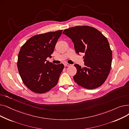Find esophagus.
<instances>
[{
	"mask_svg": "<svg viewBox=\"0 0 129 129\" xmlns=\"http://www.w3.org/2000/svg\"><path fill=\"white\" fill-rule=\"evenodd\" d=\"M64 66H65V67H66V66H71V64H68V63H65V64H64Z\"/></svg>",
	"mask_w": 129,
	"mask_h": 129,
	"instance_id": "34e87169",
	"label": "esophagus"
}]
</instances>
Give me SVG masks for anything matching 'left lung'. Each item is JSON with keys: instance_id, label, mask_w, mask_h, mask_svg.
Wrapping results in <instances>:
<instances>
[{"instance_id": "left-lung-1", "label": "left lung", "mask_w": 129, "mask_h": 129, "mask_svg": "<svg viewBox=\"0 0 129 129\" xmlns=\"http://www.w3.org/2000/svg\"><path fill=\"white\" fill-rule=\"evenodd\" d=\"M63 34L72 40L76 52L85 54V67L78 64L74 80L87 89L97 88L102 85L109 75L112 54L107 39L93 27L76 26L64 30Z\"/></svg>"}]
</instances>
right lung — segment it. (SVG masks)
<instances>
[{
	"label": "right lung",
	"instance_id": "right-lung-1",
	"mask_svg": "<svg viewBox=\"0 0 129 129\" xmlns=\"http://www.w3.org/2000/svg\"><path fill=\"white\" fill-rule=\"evenodd\" d=\"M62 31L36 35L20 49L17 62L18 71L24 84L34 92L49 91L58 83L64 65L53 64L46 58L51 57Z\"/></svg>",
	"mask_w": 129,
	"mask_h": 129
}]
</instances>
